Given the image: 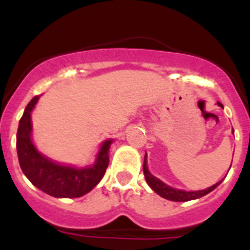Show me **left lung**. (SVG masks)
I'll return each mask as SVG.
<instances>
[{
	"label": "left lung",
	"mask_w": 250,
	"mask_h": 250,
	"mask_svg": "<svg viewBox=\"0 0 250 250\" xmlns=\"http://www.w3.org/2000/svg\"><path fill=\"white\" fill-rule=\"evenodd\" d=\"M218 105L223 107L221 102H218ZM233 133V129H232ZM231 168V166H229ZM143 170H144V175H145V180L148 183V186L152 188L157 194H160L161 197L166 198V200H170V201H176V202H186V201H190V200H196V198H200L202 196H206L208 193H210L211 190H214L217 188L222 182H223V179H222L221 182L215 183L214 186L209 187V188H206V189H201V190H184V189H178V188H174V187L167 186L166 183H164L161 179H158L157 176L149 171L148 168V156H146V153H145L144 157V164H143Z\"/></svg>",
	"instance_id": "1"
}]
</instances>
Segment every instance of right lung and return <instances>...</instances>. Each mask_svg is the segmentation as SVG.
I'll use <instances>...</instances> for the list:
<instances>
[{
	"label": "right lung",
	"mask_w": 250,
	"mask_h": 250,
	"mask_svg": "<svg viewBox=\"0 0 250 250\" xmlns=\"http://www.w3.org/2000/svg\"><path fill=\"white\" fill-rule=\"evenodd\" d=\"M40 96L33 97L25 106L17 132V152L23 174L29 182L49 196L57 198L82 197L93 189L109 165V152L113 140L102 141L94 162L78 167L63 165L49 158L36 148L32 140V114Z\"/></svg>",
	"instance_id": "add662e5"
}]
</instances>
